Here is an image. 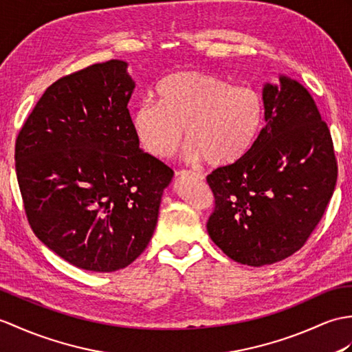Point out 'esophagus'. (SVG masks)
Here are the masks:
<instances>
[{"label": "esophagus", "instance_id": "obj_1", "mask_svg": "<svg viewBox=\"0 0 352 352\" xmlns=\"http://www.w3.org/2000/svg\"><path fill=\"white\" fill-rule=\"evenodd\" d=\"M177 177H195L198 179H204V175L199 173H193V170H179L177 173Z\"/></svg>", "mask_w": 352, "mask_h": 352}]
</instances>
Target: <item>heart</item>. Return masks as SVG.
<instances>
[{
  "label": "heart",
  "instance_id": "b5f03b06",
  "mask_svg": "<svg viewBox=\"0 0 352 352\" xmlns=\"http://www.w3.org/2000/svg\"><path fill=\"white\" fill-rule=\"evenodd\" d=\"M265 122L264 96L206 72L183 70L163 78L156 102L144 100L132 117L142 148L168 159L183 142L190 160L228 166L248 156Z\"/></svg>",
  "mask_w": 352,
  "mask_h": 352
}]
</instances>
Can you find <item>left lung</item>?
<instances>
[{"label": "left lung", "mask_w": 352, "mask_h": 352, "mask_svg": "<svg viewBox=\"0 0 352 352\" xmlns=\"http://www.w3.org/2000/svg\"><path fill=\"white\" fill-rule=\"evenodd\" d=\"M265 126L248 156L207 177L210 239L226 256L261 267L291 256L320 223L338 179L330 130L307 89L265 84Z\"/></svg>", "instance_id": "1"}]
</instances>
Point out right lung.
Returning a JSON list of instances; mask_svg holds the SVG:
<instances>
[{"label":"right lung","instance_id":"obj_1","mask_svg":"<svg viewBox=\"0 0 352 352\" xmlns=\"http://www.w3.org/2000/svg\"><path fill=\"white\" fill-rule=\"evenodd\" d=\"M127 63L111 60L47 87L16 139L31 230L78 268L109 273L148 246L174 170L139 148Z\"/></svg>","mask_w":352,"mask_h":352}]
</instances>
